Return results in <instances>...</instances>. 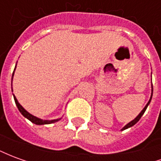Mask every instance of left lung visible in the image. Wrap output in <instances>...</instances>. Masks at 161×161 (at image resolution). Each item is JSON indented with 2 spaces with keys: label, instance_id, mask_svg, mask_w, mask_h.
<instances>
[{
  "label": "left lung",
  "instance_id": "8db88e82",
  "mask_svg": "<svg viewBox=\"0 0 161 161\" xmlns=\"http://www.w3.org/2000/svg\"><path fill=\"white\" fill-rule=\"evenodd\" d=\"M152 96H153V93H152ZM152 96H151V98H150V100H149V102H148V103H147V105H146V106H145V108L142 109V111L141 112L140 114H139L138 116H137V117H136V118H135V120H133V121H130L129 123H128V124L126 125L124 128L121 129V131H122V130H124V129H127V128H130V127H132V126H134V125H135V123H136V122H137V121H138L139 120H140V119H141V117H142V115H143V114L145 113L146 109H147V106H148V104H149V103H150V101H151V99H152Z\"/></svg>",
  "mask_w": 161,
  "mask_h": 161
}]
</instances>
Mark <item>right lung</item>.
<instances>
[{"label": "right lung", "mask_w": 161, "mask_h": 161, "mask_svg": "<svg viewBox=\"0 0 161 161\" xmlns=\"http://www.w3.org/2000/svg\"><path fill=\"white\" fill-rule=\"evenodd\" d=\"M13 76H14V73H13ZM14 101H15V103H16V105H17V108H18V109L19 110V112H20V113H21V114H22V115H24L26 118L28 119L29 121H32V122H33V123H34V124H37V125L50 124V123L56 122V121H58V120H59V119H57V120H53V121H43V120H41V119L37 118V117H35V116H33V115L29 114V113L26 111L25 108H23L21 105L19 104L14 96Z\"/></svg>", "instance_id": "obj_1"}]
</instances>
